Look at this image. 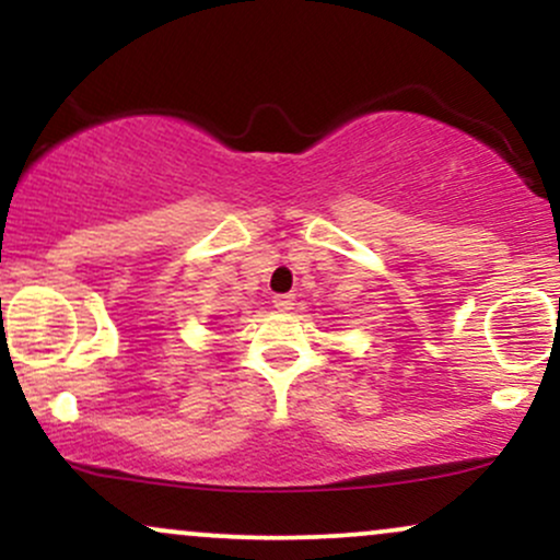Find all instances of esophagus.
<instances>
[{
	"instance_id": "34e87169",
	"label": "esophagus",
	"mask_w": 560,
	"mask_h": 560,
	"mask_svg": "<svg viewBox=\"0 0 560 560\" xmlns=\"http://www.w3.org/2000/svg\"><path fill=\"white\" fill-rule=\"evenodd\" d=\"M273 305L279 307V311H292L294 298H292V294H276V298H273Z\"/></svg>"
}]
</instances>
